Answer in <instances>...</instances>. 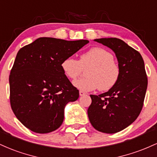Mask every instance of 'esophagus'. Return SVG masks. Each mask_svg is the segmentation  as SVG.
Returning a JSON list of instances; mask_svg holds the SVG:
<instances>
[{"label":"esophagus","instance_id":"1","mask_svg":"<svg viewBox=\"0 0 157 157\" xmlns=\"http://www.w3.org/2000/svg\"><path fill=\"white\" fill-rule=\"evenodd\" d=\"M79 94H80V96H83V95L86 94V93L82 91H79Z\"/></svg>","mask_w":157,"mask_h":157}]
</instances>
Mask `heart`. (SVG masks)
Instances as JSON below:
<instances>
[{
    "label": "heart",
    "instance_id": "1",
    "mask_svg": "<svg viewBox=\"0 0 157 157\" xmlns=\"http://www.w3.org/2000/svg\"><path fill=\"white\" fill-rule=\"evenodd\" d=\"M60 66L64 75L71 80H75L82 68L89 67L86 78L73 82L75 87L85 92L98 88L100 91H109L117 83L120 76V67L112 54L100 47L90 48L80 56L79 60L73 57H66Z\"/></svg>",
    "mask_w": 157,
    "mask_h": 157
}]
</instances>
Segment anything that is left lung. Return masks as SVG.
<instances>
[{
	"mask_svg": "<svg viewBox=\"0 0 157 157\" xmlns=\"http://www.w3.org/2000/svg\"><path fill=\"white\" fill-rule=\"evenodd\" d=\"M94 41L114 52L120 76L117 83L109 91L90 95L91 104L88 116L96 130L114 134L133 123L141 112L147 86L145 64L140 52L122 40L111 37Z\"/></svg>",
	"mask_w": 157,
	"mask_h": 157,
	"instance_id": "left-lung-1",
	"label": "left lung"
}]
</instances>
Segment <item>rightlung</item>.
Returning <instances> with one entry per match:
<instances>
[{
  "mask_svg": "<svg viewBox=\"0 0 157 157\" xmlns=\"http://www.w3.org/2000/svg\"><path fill=\"white\" fill-rule=\"evenodd\" d=\"M89 43L40 37L21 48L10 75V104L18 120L38 134L62 125L64 109L76 101L79 91L61 69V62Z\"/></svg>",
  "mask_w": 157,
  "mask_h": 157,
  "instance_id": "add662e5",
  "label": "right lung"
}]
</instances>
